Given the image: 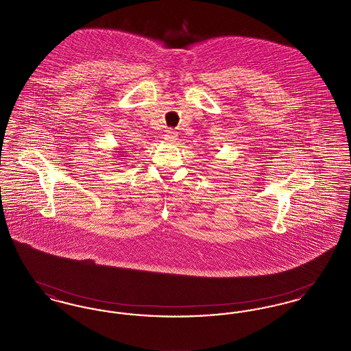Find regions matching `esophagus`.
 Returning <instances> with one entry per match:
<instances>
[{
    "mask_svg": "<svg viewBox=\"0 0 351 351\" xmlns=\"http://www.w3.org/2000/svg\"><path fill=\"white\" fill-rule=\"evenodd\" d=\"M165 139L169 142V143H173L176 139H178V133L175 130H166L165 134Z\"/></svg>",
    "mask_w": 351,
    "mask_h": 351,
    "instance_id": "1",
    "label": "esophagus"
}]
</instances>
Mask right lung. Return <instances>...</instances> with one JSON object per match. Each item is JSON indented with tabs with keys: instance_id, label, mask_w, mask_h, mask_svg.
I'll return each instance as SVG.
<instances>
[{
	"instance_id": "add662e5",
	"label": "right lung",
	"mask_w": 351,
	"mask_h": 351,
	"mask_svg": "<svg viewBox=\"0 0 351 351\" xmlns=\"http://www.w3.org/2000/svg\"><path fill=\"white\" fill-rule=\"evenodd\" d=\"M116 150H121V147H119V149H116ZM114 152L117 154L118 156H126V155H123V154H125L123 151H122V152H121V151H114ZM121 159H125V158H121Z\"/></svg>"
}]
</instances>
